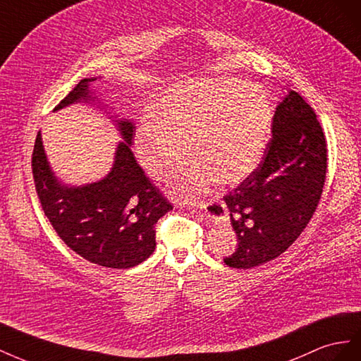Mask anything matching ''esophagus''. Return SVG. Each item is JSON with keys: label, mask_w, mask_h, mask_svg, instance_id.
<instances>
[{"label": "esophagus", "mask_w": 361, "mask_h": 361, "mask_svg": "<svg viewBox=\"0 0 361 361\" xmlns=\"http://www.w3.org/2000/svg\"><path fill=\"white\" fill-rule=\"evenodd\" d=\"M209 207H210V205H209L207 202H200V204L197 205V207L192 209V212H197V210H200V212L207 213V212H209Z\"/></svg>", "instance_id": "1"}]
</instances>
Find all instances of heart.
Returning a JSON list of instances; mask_svg holds the SVG:
<instances>
[{
	"mask_svg": "<svg viewBox=\"0 0 361 361\" xmlns=\"http://www.w3.org/2000/svg\"><path fill=\"white\" fill-rule=\"evenodd\" d=\"M154 118L136 130L140 166L157 180L169 178L190 156L198 161L180 172L172 193L195 201L209 184L243 180L262 160L272 127L264 92L239 80H195L175 85L160 97Z\"/></svg>",
	"mask_w": 361,
	"mask_h": 361,
	"instance_id": "b5f03b06",
	"label": "heart"
}]
</instances>
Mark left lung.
Segmentation results:
<instances>
[{
  "label": "left lung",
  "mask_w": 361,
  "mask_h": 361,
  "mask_svg": "<svg viewBox=\"0 0 361 361\" xmlns=\"http://www.w3.org/2000/svg\"><path fill=\"white\" fill-rule=\"evenodd\" d=\"M325 173L321 123L304 98L290 90L276 106L272 139L259 168L224 197L238 235V248L224 263L250 269L281 255L310 222Z\"/></svg>",
  "instance_id": "left-lung-1"
}]
</instances>
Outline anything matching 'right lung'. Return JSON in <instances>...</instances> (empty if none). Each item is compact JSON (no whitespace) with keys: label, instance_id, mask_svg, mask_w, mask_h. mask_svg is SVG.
<instances>
[{"label":"right lung","instance_id":"right-lung-1","mask_svg":"<svg viewBox=\"0 0 361 361\" xmlns=\"http://www.w3.org/2000/svg\"><path fill=\"white\" fill-rule=\"evenodd\" d=\"M95 80H81L54 111L98 99L90 92V83ZM115 122L123 140L118 143L115 161L102 180L83 186L61 183L49 166L40 131L35 142L32 169L40 205L59 238L90 263L128 269L145 262L156 250V224L172 210V205L149 181L131 152L133 122Z\"/></svg>","mask_w":361,"mask_h":361}]
</instances>
